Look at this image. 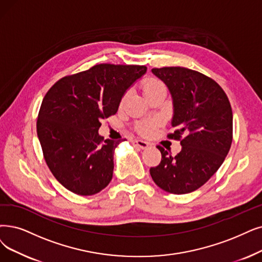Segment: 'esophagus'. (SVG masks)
Returning <instances> with one entry per match:
<instances>
[{
    "label": "esophagus",
    "instance_id": "1",
    "mask_svg": "<svg viewBox=\"0 0 262 262\" xmlns=\"http://www.w3.org/2000/svg\"><path fill=\"white\" fill-rule=\"evenodd\" d=\"M131 143L134 145V146H138V147L142 148V149H146L149 146V143L145 142V141H142V140H132Z\"/></svg>",
    "mask_w": 262,
    "mask_h": 262
}]
</instances>
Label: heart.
I'll use <instances>...</instances> for the list:
<instances>
[{
	"label": "heart",
	"instance_id": "heart-1",
	"mask_svg": "<svg viewBox=\"0 0 262 262\" xmlns=\"http://www.w3.org/2000/svg\"><path fill=\"white\" fill-rule=\"evenodd\" d=\"M142 90L144 92V95L146 96V98H149L151 97L152 95H155V93L159 92V91H165V86L164 83L157 79L155 77H147L145 78L142 82ZM128 98V93L125 92L124 95L121 97L120 99V105H122V104L125 102V100H127ZM158 124V122L157 121H142V122H138L137 123V130L140 134L142 135H149L154 129L156 128V125Z\"/></svg>",
	"mask_w": 262,
	"mask_h": 262
}]
</instances>
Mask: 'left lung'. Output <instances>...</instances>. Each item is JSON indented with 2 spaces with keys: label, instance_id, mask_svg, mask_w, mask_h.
I'll use <instances>...</instances> for the list:
<instances>
[{
  "label": "left lung",
  "instance_id": "8db88e82",
  "mask_svg": "<svg viewBox=\"0 0 262 262\" xmlns=\"http://www.w3.org/2000/svg\"><path fill=\"white\" fill-rule=\"evenodd\" d=\"M151 72L169 88L174 105L167 138L181 141L175 157L160 145V163L150 167L157 186L174 194L189 193L203 186L221 167L232 143V110L224 89L202 73L182 67Z\"/></svg>",
  "mask_w": 262,
  "mask_h": 262
}]
</instances>
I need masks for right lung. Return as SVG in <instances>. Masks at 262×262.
Returning a JSON list of instances; mask_svg holds the SVG:
<instances>
[{
    "label": "right lung",
    "instance_id": "right-lung-1",
    "mask_svg": "<svg viewBox=\"0 0 262 262\" xmlns=\"http://www.w3.org/2000/svg\"><path fill=\"white\" fill-rule=\"evenodd\" d=\"M146 70L101 63L62 77L47 91L37 137L50 172L68 190L92 195L112 181L114 149L120 141L100 137L101 120L117 113L123 93Z\"/></svg>",
    "mask_w": 262,
    "mask_h": 262
}]
</instances>
